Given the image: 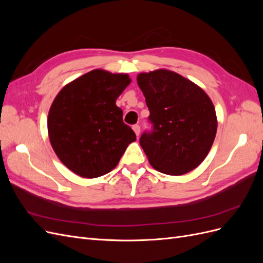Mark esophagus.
Segmentation results:
<instances>
[{"instance_id":"34e87169","label":"esophagus","mask_w":263,"mask_h":263,"mask_svg":"<svg viewBox=\"0 0 263 263\" xmlns=\"http://www.w3.org/2000/svg\"><path fill=\"white\" fill-rule=\"evenodd\" d=\"M133 130L135 132V134H136V136L138 137L139 134H140V126L139 125H134L133 126Z\"/></svg>"}]
</instances>
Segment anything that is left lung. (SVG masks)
Returning <instances> with one entry per match:
<instances>
[{"instance_id": "8db88e82", "label": "left lung", "mask_w": 263, "mask_h": 263, "mask_svg": "<svg viewBox=\"0 0 263 263\" xmlns=\"http://www.w3.org/2000/svg\"><path fill=\"white\" fill-rule=\"evenodd\" d=\"M149 108L153 130L144 133L140 146L159 172L182 176L209 155L217 130L212 100L200 86L170 70L137 76Z\"/></svg>"}]
</instances>
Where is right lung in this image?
Listing matches in <instances>:
<instances>
[{"instance_id":"1","label":"right lung","mask_w":263,"mask_h":263,"mask_svg":"<svg viewBox=\"0 0 263 263\" xmlns=\"http://www.w3.org/2000/svg\"><path fill=\"white\" fill-rule=\"evenodd\" d=\"M130 81L128 74L95 69L63 86L54 98L47 121L50 144L78 176L92 179L110 172L136 140L116 106Z\"/></svg>"}]
</instances>
